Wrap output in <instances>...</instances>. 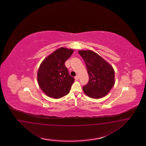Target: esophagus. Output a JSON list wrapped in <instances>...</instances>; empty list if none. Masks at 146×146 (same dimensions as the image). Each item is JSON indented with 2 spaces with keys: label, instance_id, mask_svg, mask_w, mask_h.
Instances as JSON below:
<instances>
[{
  "label": "esophagus",
  "instance_id": "1",
  "mask_svg": "<svg viewBox=\"0 0 146 146\" xmlns=\"http://www.w3.org/2000/svg\"><path fill=\"white\" fill-rule=\"evenodd\" d=\"M75 79L76 80H78L79 79V76L78 75H76L75 76Z\"/></svg>",
  "mask_w": 146,
  "mask_h": 146
}]
</instances>
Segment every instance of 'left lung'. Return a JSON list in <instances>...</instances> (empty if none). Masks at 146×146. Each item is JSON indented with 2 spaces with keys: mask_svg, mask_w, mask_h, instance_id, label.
Wrapping results in <instances>:
<instances>
[{
  "mask_svg": "<svg viewBox=\"0 0 146 146\" xmlns=\"http://www.w3.org/2000/svg\"><path fill=\"white\" fill-rule=\"evenodd\" d=\"M84 60L89 79L82 87L89 97L98 99L106 96L115 84V71L113 67L98 54L91 50L79 51Z\"/></svg>",
  "mask_w": 146,
  "mask_h": 146,
  "instance_id": "1",
  "label": "left lung"
}]
</instances>
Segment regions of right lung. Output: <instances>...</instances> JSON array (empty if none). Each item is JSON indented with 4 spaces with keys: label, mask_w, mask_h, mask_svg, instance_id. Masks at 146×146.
Segmentation results:
<instances>
[{
    "label": "right lung",
    "mask_w": 146,
    "mask_h": 146,
    "mask_svg": "<svg viewBox=\"0 0 146 146\" xmlns=\"http://www.w3.org/2000/svg\"><path fill=\"white\" fill-rule=\"evenodd\" d=\"M73 52V49L60 48L40 64L37 72L38 84L49 97L59 98L70 92L74 78L69 74L65 62Z\"/></svg>",
    "instance_id": "1"
}]
</instances>
